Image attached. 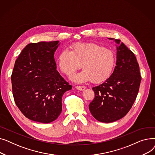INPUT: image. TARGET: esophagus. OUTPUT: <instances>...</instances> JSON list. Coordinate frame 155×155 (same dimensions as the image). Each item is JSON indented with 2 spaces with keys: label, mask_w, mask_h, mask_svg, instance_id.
Segmentation results:
<instances>
[{
  "label": "esophagus",
  "mask_w": 155,
  "mask_h": 155,
  "mask_svg": "<svg viewBox=\"0 0 155 155\" xmlns=\"http://www.w3.org/2000/svg\"><path fill=\"white\" fill-rule=\"evenodd\" d=\"M75 88L77 89V90L80 91H84V90H85V89L86 88V87L85 86H76Z\"/></svg>",
  "instance_id": "1"
}]
</instances>
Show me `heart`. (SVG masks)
<instances>
[{
    "instance_id": "heart-1",
    "label": "heart",
    "mask_w": 155,
    "mask_h": 155,
    "mask_svg": "<svg viewBox=\"0 0 155 155\" xmlns=\"http://www.w3.org/2000/svg\"><path fill=\"white\" fill-rule=\"evenodd\" d=\"M70 49L58 56V67L63 74L71 75L82 65L84 70L73 77L77 82L101 84L111 76L116 63L113 50L96 43H80L72 45Z\"/></svg>"
}]
</instances>
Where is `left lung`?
I'll list each match as a JSON object with an SVG mask.
<instances>
[{
	"instance_id": "left-lung-1",
	"label": "left lung",
	"mask_w": 155,
	"mask_h": 155,
	"mask_svg": "<svg viewBox=\"0 0 155 155\" xmlns=\"http://www.w3.org/2000/svg\"><path fill=\"white\" fill-rule=\"evenodd\" d=\"M115 41L119 45L115 68L106 81L92 88L95 98L89 104L94 117L106 123L127 114L136 99L141 80L134 54L123 43H120V39Z\"/></svg>"
}]
</instances>
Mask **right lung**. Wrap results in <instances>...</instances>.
I'll return each mask as SVG.
<instances>
[{"label":"right lung","instance_id":"obj_1","mask_svg":"<svg viewBox=\"0 0 155 155\" xmlns=\"http://www.w3.org/2000/svg\"><path fill=\"white\" fill-rule=\"evenodd\" d=\"M59 41L31 43L15 60L11 75L15 103L24 116L50 123L62 110L63 94L72 86L56 70L54 53Z\"/></svg>","mask_w":155,"mask_h":155}]
</instances>
